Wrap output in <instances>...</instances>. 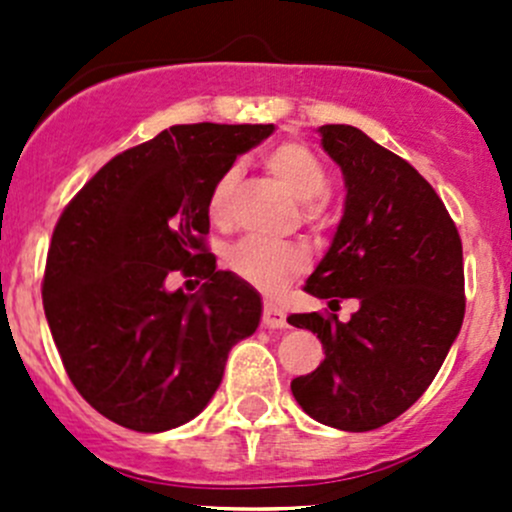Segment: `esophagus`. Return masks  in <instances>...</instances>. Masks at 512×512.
Returning a JSON list of instances; mask_svg holds the SVG:
<instances>
[{"mask_svg": "<svg viewBox=\"0 0 512 512\" xmlns=\"http://www.w3.org/2000/svg\"><path fill=\"white\" fill-rule=\"evenodd\" d=\"M262 324H265L267 329H285L287 327L285 309L277 307V304L272 302H265V307H262Z\"/></svg>", "mask_w": 512, "mask_h": 512, "instance_id": "34e87169", "label": "esophagus"}]
</instances>
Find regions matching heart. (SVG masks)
I'll return each mask as SVG.
<instances>
[{
    "label": "heart",
    "mask_w": 512,
    "mask_h": 512,
    "mask_svg": "<svg viewBox=\"0 0 512 512\" xmlns=\"http://www.w3.org/2000/svg\"><path fill=\"white\" fill-rule=\"evenodd\" d=\"M265 168L280 180L282 185L304 203V215L309 220L319 218L317 200L327 193V170L312 148L304 143L287 141L272 146L262 156ZM237 185V168H227L218 175L208 195V218L215 225H225L230 218L232 193ZM227 267L260 292H277L292 280L294 275L307 267V257L302 250L280 242L262 240V237H245L227 252Z\"/></svg>",
    "instance_id": "heart-1"
}]
</instances>
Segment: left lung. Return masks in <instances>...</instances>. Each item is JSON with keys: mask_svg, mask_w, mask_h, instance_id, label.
Wrapping results in <instances>:
<instances>
[{"mask_svg": "<svg viewBox=\"0 0 512 512\" xmlns=\"http://www.w3.org/2000/svg\"><path fill=\"white\" fill-rule=\"evenodd\" d=\"M342 168L347 200L329 252L309 275V294L356 297L349 322L337 314H292L317 334L324 361L292 381L314 421L371 431L421 399L461 332L466 314L463 245L426 178L354 126L319 128Z\"/></svg>", "mask_w": 512, "mask_h": 512, "instance_id": "left-lung-1", "label": "left lung"}]
</instances>
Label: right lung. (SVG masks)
Segmentation results:
<instances>
[{"label":"right lung","mask_w":512,"mask_h":512,"mask_svg":"<svg viewBox=\"0 0 512 512\" xmlns=\"http://www.w3.org/2000/svg\"><path fill=\"white\" fill-rule=\"evenodd\" d=\"M272 123L173 126L118 153L61 213L41 297L71 384L131 431L183 426L208 406L225 361L260 324V294L215 270L208 195ZM173 271L198 295L170 293Z\"/></svg>","instance_id":"right-lung-1"}]
</instances>
